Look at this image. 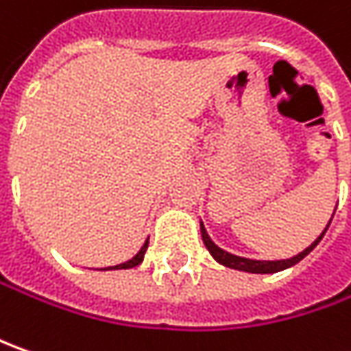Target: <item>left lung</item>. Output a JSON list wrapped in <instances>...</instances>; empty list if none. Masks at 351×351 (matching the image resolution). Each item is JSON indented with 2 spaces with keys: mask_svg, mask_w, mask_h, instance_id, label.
<instances>
[{
  "mask_svg": "<svg viewBox=\"0 0 351 351\" xmlns=\"http://www.w3.org/2000/svg\"><path fill=\"white\" fill-rule=\"evenodd\" d=\"M332 221V219H330ZM328 221V225H330ZM328 225H326V229H328ZM326 229L317 237V241L313 243V245H308L303 252H299L297 256L293 258H287V260H250V258H243V256H235V254H231V252H225L223 248H219L215 243H213L210 235L206 233V227L204 223H199V231H202V241H204V245L206 248L210 250V254H212L213 258L217 260L219 264H223L227 268H233V270H241V272H250V274H274V272H282L285 268H289V266H293L297 264L299 260H303L307 256L308 252L313 250V248L317 247L320 243V239L324 237L326 233Z\"/></svg>",
  "mask_w": 351,
  "mask_h": 351,
  "instance_id": "1",
  "label": "left lung"
}]
</instances>
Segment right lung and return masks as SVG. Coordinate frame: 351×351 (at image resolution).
I'll use <instances>...</instances> for the list:
<instances>
[{
  "label": "right lung",
  "mask_w": 351,
  "mask_h": 351,
  "mask_svg": "<svg viewBox=\"0 0 351 351\" xmlns=\"http://www.w3.org/2000/svg\"><path fill=\"white\" fill-rule=\"evenodd\" d=\"M147 245H149V239L143 243V247L139 248V252L134 256V258L128 260V262H124V264H118V266H108L106 270H126V268H134V266L141 264V262H143V254H145V250H147Z\"/></svg>",
  "instance_id": "1"
}]
</instances>
